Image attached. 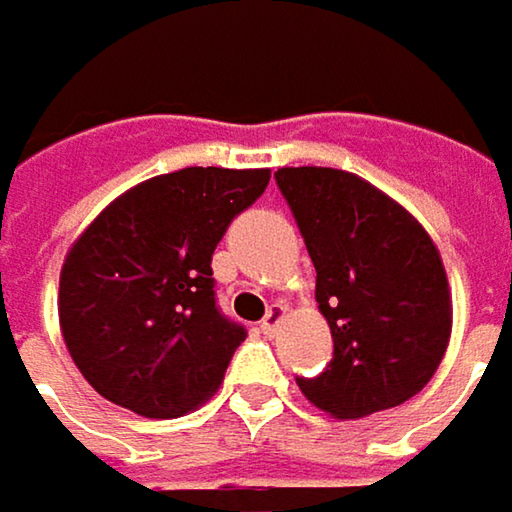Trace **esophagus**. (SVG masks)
I'll list each match as a JSON object with an SVG mask.
<instances>
[{
    "label": "esophagus",
    "instance_id": "1",
    "mask_svg": "<svg viewBox=\"0 0 512 512\" xmlns=\"http://www.w3.org/2000/svg\"><path fill=\"white\" fill-rule=\"evenodd\" d=\"M284 316H287V307H284V304H272V307L266 310L263 322H260V331H263L266 337H272V334L278 331V325L284 322Z\"/></svg>",
    "mask_w": 512,
    "mask_h": 512
}]
</instances>
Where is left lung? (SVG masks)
<instances>
[{
  "instance_id": "8db88e82",
  "label": "left lung",
  "mask_w": 512,
  "mask_h": 512,
  "mask_svg": "<svg viewBox=\"0 0 512 512\" xmlns=\"http://www.w3.org/2000/svg\"><path fill=\"white\" fill-rule=\"evenodd\" d=\"M275 181L316 266V304L334 337L304 398L363 419L419 393L451 340V287L422 222L372 181L331 166H281Z\"/></svg>"
}]
</instances>
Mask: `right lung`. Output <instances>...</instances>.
Returning <instances> with one entry per match:
<instances>
[{
  "label": "right lung",
  "instance_id": "add662e5",
  "mask_svg": "<svg viewBox=\"0 0 512 512\" xmlns=\"http://www.w3.org/2000/svg\"><path fill=\"white\" fill-rule=\"evenodd\" d=\"M269 169L187 166L134 184L61 266L58 322L72 363L108 401L175 419L219 390L246 331L213 302L210 257Z\"/></svg>",
  "mask_w": 512,
  "mask_h": 512
}]
</instances>
